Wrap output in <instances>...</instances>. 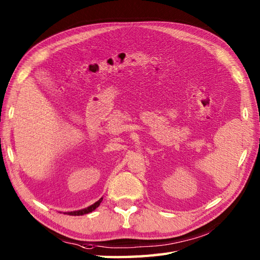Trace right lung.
<instances>
[{
	"label": "right lung",
	"instance_id": "right-lung-1",
	"mask_svg": "<svg viewBox=\"0 0 260 260\" xmlns=\"http://www.w3.org/2000/svg\"><path fill=\"white\" fill-rule=\"evenodd\" d=\"M102 201H103V198L100 199V200H98L97 202H95L93 205H90V206H88V207H86V208H83V209H80V211H73V212H69V213H67L68 215H70V216H81V215H84V214H88V213H91L93 211H95V209L100 205V203H102Z\"/></svg>",
	"mask_w": 260,
	"mask_h": 260
}]
</instances>
